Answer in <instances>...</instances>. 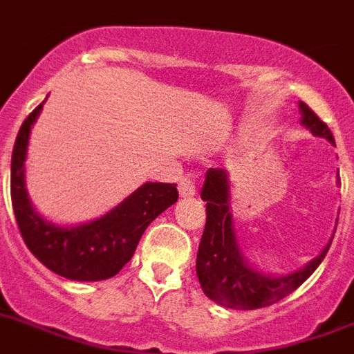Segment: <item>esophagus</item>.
<instances>
[{
	"label": "esophagus",
	"instance_id": "obj_1",
	"mask_svg": "<svg viewBox=\"0 0 354 354\" xmlns=\"http://www.w3.org/2000/svg\"><path fill=\"white\" fill-rule=\"evenodd\" d=\"M178 191L182 196H195L196 195V187L195 182L191 178H182V182L178 185Z\"/></svg>",
	"mask_w": 354,
	"mask_h": 354
}]
</instances>
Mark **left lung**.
<instances>
[{
	"mask_svg": "<svg viewBox=\"0 0 354 354\" xmlns=\"http://www.w3.org/2000/svg\"><path fill=\"white\" fill-rule=\"evenodd\" d=\"M301 124L315 137L334 145L330 129L308 105L299 102ZM339 180V174H338ZM206 202V228L196 254V277L202 291L225 308L254 310L277 303L295 291L327 256L334 234L319 254L291 273L269 274L247 261L239 249L230 207V174L225 169H209L201 191ZM338 225V219H336Z\"/></svg>",
	"mask_w": 354,
	"mask_h": 354,
	"instance_id": "obj_1",
	"label": "left lung"
}]
</instances>
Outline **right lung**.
Returning a JSON list of instances; mask_svg holds the SVG:
<instances>
[{
  "label": "right lung",
  "instance_id": "add662e5",
  "mask_svg": "<svg viewBox=\"0 0 354 354\" xmlns=\"http://www.w3.org/2000/svg\"><path fill=\"white\" fill-rule=\"evenodd\" d=\"M44 102L21 124L10 159V198L20 234L35 258L59 277L77 282L111 279L131 260L148 225L178 201L176 183H142L105 215L81 225L44 219L26 187L29 135Z\"/></svg>",
  "mask_w": 354,
  "mask_h": 354
}]
</instances>
